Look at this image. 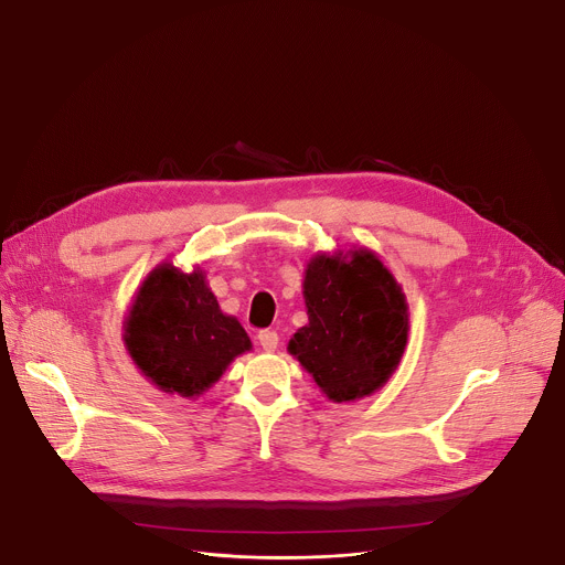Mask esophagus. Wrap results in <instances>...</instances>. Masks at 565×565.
Masks as SVG:
<instances>
[{"label": "esophagus", "mask_w": 565, "mask_h": 565, "mask_svg": "<svg viewBox=\"0 0 565 565\" xmlns=\"http://www.w3.org/2000/svg\"><path fill=\"white\" fill-rule=\"evenodd\" d=\"M258 343L266 352H275L279 345V333L273 329H263V331H258Z\"/></svg>", "instance_id": "esophagus-1"}]
</instances>
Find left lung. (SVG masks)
Segmentation results:
<instances>
[{
  "label": "left lung",
  "mask_w": 565,
  "mask_h": 565,
  "mask_svg": "<svg viewBox=\"0 0 565 565\" xmlns=\"http://www.w3.org/2000/svg\"><path fill=\"white\" fill-rule=\"evenodd\" d=\"M309 324L288 343L322 393L350 402L377 391L406 345V302L382 260L365 252L316 256L305 277Z\"/></svg>",
  "instance_id": "obj_1"
}]
</instances>
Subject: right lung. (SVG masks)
Listing matches in <instances>:
<instances>
[{
	"label": "right lung",
	"instance_id": "1",
	"mask_svg": "<svg viewBox=\"0 0 565 565\" xmlns=\"http://www.w3.org/2000/svg\"><path fill=\"white\" fill-rule=\"evenodd\" d=\"M127 348L145 377L181 397L202 395L252 348L241 322L224 316L204 273L161 266L142 284L127 320Z\"/></svg>",
	"mask_w": 565,
	"mask_h": 565
}]
</instances>
